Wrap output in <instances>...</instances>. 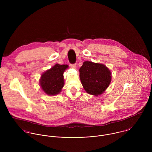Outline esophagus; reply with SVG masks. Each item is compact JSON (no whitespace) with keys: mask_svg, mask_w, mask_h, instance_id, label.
I'll use <instances>...</instances> for the list:
<instances>
[{"mask_svg":"<svg viewBox=\"0 0 152 152\" xmlns=\"http://www.w3.org/2000/svg\"><path fill=\"white\" fill-rule=\"evenodd\" d=\"M70 65H71V66L72 67V68H77V64H70Z\"/></svg>","mask_w":152,"mask_h":152,"instance_id":"obj_1","label":"esophagus"}]
</instances>
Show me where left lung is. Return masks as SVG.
<instances>
[{
  "mask_svg": "<svg viewBox=\"0 0 152 152\" xmlns=\"http://www.w3.org/2000/svg\"><path fill=\"white\" fill-rule=\"evenodd\" d=\"M80 78L88 94L99 95L108 87L111 81V72L105 65L85 61L80 68Z\"/></svg>",
  "mask_w": 152,
  "mask_h": 152,
  "instance_id": "8db88e82",
  "label": "left lung"
}]
</instances>
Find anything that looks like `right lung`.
I'll return each instance as SVG.
<instances>
[{
    "mask_svg": "<svg viewBox=\"0 0 152 152\" xmlns=\"http://www.w3.org/2000/svg\"><path fill=\"white\" fill-rule=\"evenodd\" d=\"M67 68V65L57 64L42 74L40 83L44 92L56 95L61 92L64 83L63 72Z\"/></svg>",
    "mask_w": 152,
    "mask_h": 152,
    "instance_id": "obj_1",
    "label": "right lung"
}]
</instances>
